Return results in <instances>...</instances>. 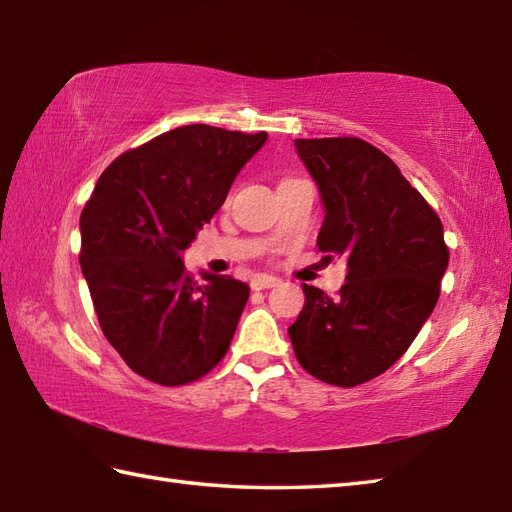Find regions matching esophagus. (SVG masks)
<instances>
[{"mask_svg": "<svg viewBox=\"0 0 512 512\" xmlns=\"http://www.w3.org/2000/svg\"><path fill=\"white\" fill-rule=\"evenodd\" d=\"M279 284V279L273 275H257L250 279V288L253 290H264V288H275Z\"/></svg>", "mask_w": 512, "mask_h": 512, "instance_id": "esophagus-1", "label": "esophagus"}]
</instances>
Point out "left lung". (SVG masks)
I'll return each mask as SVG.
<instances>
[{"label":"left lung","mask_w":512,"mask_h":512,"mask_svg":"<svg viewBox=\"0 0 512 512\" xmlns=\"http://www.w3.org/2000/svg\"><path fill=\"white\" fill-rule=\"evenodd\" d=\"M321 193L323 253L347 259L339 297L303 284L288 334L297 361L323 383L356 387L407 352L431 317L449 248L436 211L394 160L361 138H297Z\"/></svg>","instance_id":"8db88e82"}]
</instances>
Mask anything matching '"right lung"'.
<instances>
[{
  "instance_id": "right-lung-1",
  "label": "right lung",
  "mask_w": 512,
  "mask_h": 512,
  "mask_svg": "<svg viewBox=\"0 0 512 512\" xmlns=\"http://www.w3.org/2000/svg\"><path fill=\"white\" fill-rule=\"evenodd\" d=\"M268 140L184 125L107 167L81 213V270L105 339L136 374L176 387L222 361L250 288L231 275L184 270L182 253L220 211L231 184Z\"/></svg>"
}]
</instances>
